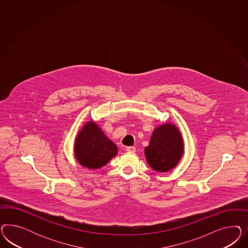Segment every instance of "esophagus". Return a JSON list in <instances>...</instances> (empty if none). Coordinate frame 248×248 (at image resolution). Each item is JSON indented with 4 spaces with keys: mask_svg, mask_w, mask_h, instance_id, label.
Instances as JSON below:
<instances>
[{
    "mask_svg": "<svg viewBox=\"0 0 248 248\" xmlns=\"http://www.w3.org/2000/svg\"><path fill=\"white\" fill-rule=\"evenodd\" d=\"M126 151H127L128 153L134 154L135 152V146H127V147H126Z\"/></svg>",
    "mask_w": 248,
    "mask_h": 248,
    "instance_id": "1",
    "label": "esophagus"
}]
</instances>
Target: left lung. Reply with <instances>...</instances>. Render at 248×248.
I'll use <instances>...</instances> for the list:
<instances>
[{
	"label": "left lung",
	"mask_w": 248,
	"mask_h": 248,
	"mask_svg": "<svg viewBox=\"0 0 248 248\" xmlns=\"http://www.w3.org/2000/svg\"><path fill=\"white\" fill-rule=\"evenodd\" d=\"M184 152V143L178 129L171 124L156 128L145 147L144 154L151 167L160 173L172 170L178 164Z\"/></svg>",
	"instance_id": "obj_1"
}]
</instances>
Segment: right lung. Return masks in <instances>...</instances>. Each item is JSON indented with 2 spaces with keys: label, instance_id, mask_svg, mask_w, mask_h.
<instances>
[{
  "label": "right lung",
  "instance_id": "add662e5",
  "mask_svg": "<svg viewBox=\"0 0 248 248\" xmlns=\"http://www.w3.org/2000/svg\"><path fill=\"white\" fill-rule=\"evenodd\" d=\"M75 157L80 165L98 169L117 154V146L93 122H88L75 139Z\"/></svg>",
  "mask_w": 248,
  "mask_h": 248
}]
</instances>
